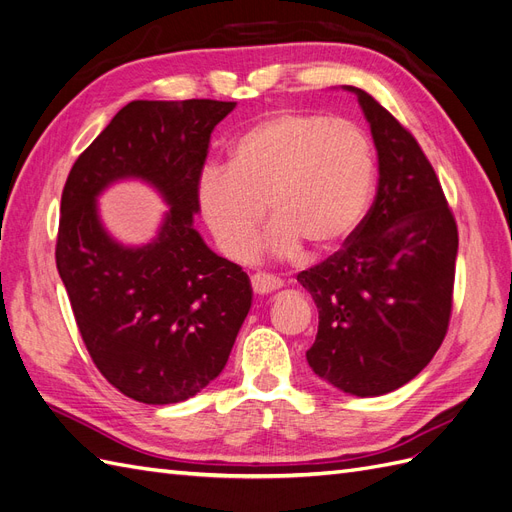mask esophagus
<instances>
[{
    "label": "esophagus",
    "mask_w": 512,
    "mask_h": 512,
    "mask_svg": "<svg viewBox=\"0 0 512 512\" xmlns=\"http://www.w3.org/2000/svg\"><path fill=\"white\" fill-rule=\"evenodd\" d=\"M280 286H282V282L275 280V277L269 275V273H254L252 275V290L256 294H269Z\"/></svg>",
    "instance_id": "obj_1"
}]
</instances>
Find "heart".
Returning a JSON list of instances; mask_svg holds the SVG:
<instances>
[{"label": "heart", "instance_id": "1", "mask_svg": "<svg viewBox=\"0 0 512 512\" xmlns=\"http://www.w3.org/2000/svg\"><path fill=\"white\" fill-rule=\"evenodd\" d=\"M376 188V149L359 123L282 111L243 132L230 166L198 181L200 213L228 258H247L269 205V247L294 256L339 250L361 226Z\"/></svg>", "mask_w": 512, "mask_h": 512}]
</instances>
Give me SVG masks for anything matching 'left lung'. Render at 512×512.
I'll return each mask as SVG.
<instances>
[{
  "instance_id": "obj_1",
  "label": "left lung",
  "mask_w": 512,
  "mask_h": 512,
  "mask_svg": "<svg viewBox=\"0 0 512 512\" xmlns=\"http://www.w3.org/2000/svg\"><path fill=\"white\" fill-rule=\"evenodd\" d=\"M359 96L378 149V192L344 247L297 282L318 307L314 374L356 397L391 393L438 352L453 312L459 232L440 179L408 128Z\"/></svg>"
}]
</instances>
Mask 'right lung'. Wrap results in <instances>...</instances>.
Returning <instances> with one entry per match:
<instances>
[{
    "label": "right lung",
    "instance_id": "add662e5",
    "mask_svg": "<svg viewBox=\"0 0 512 512\" xmlns=\"http://www.w3.org/2000/svg\"><path fill=\"white\" fill-rule=\"evenodd\" d=\"M237 106L134 100L79 158L61 192L55 260L85 348L119 393L177 404L220 376L250 312V277L194 230L211 132ZM151 182L171 205L159 237L105 235L95 196L117 178Z\"/></svg>",
    "mask_w": 512,
    "mask_h": 512
}]
</instances>
